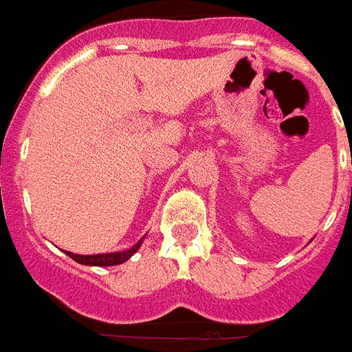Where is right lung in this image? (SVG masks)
I'll return each mask as SVG.
<instances>
[{
	"label": "right lung",
	"mask_w": 352,
	"mask_h": 352,
	"mask_svg": "<svg viewBox=\"0 0 352 352\" xmlns=\"http://www.w3.org/2000/svg\"><path fill=\"white\" fill-rule=\"evenodd\" d=\"M146 238V236H144ZM144 238L134 243L133 248L125 249V251H116V253H99V254H77V253H69V251H64L68 254L69 258H74L75 262H79L82 265H98V267H103V265H118L127 262L131 256H133L138 249H140L142 241Z\"/></svg>",
	"instance_id": "1"
}]
</instances>
